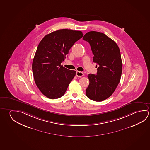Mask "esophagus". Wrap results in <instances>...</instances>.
<instances>
[{
  "label": "esophagus",
  "instance_id": "34e87169",
  "mask_svg": "<svg viewBox=\"0 0 150 150\" xmlns=\"http://www.w3.org/2000/svg\"><path fill=\"white\" fill-rule=\"evenodd\" d=\"M83 75H84V74H83V72H81V71H76V76H77V77H81L83 76Z\"/></svg>",
  "mask_w": 150,
  "mask_h": 150
}]
</instances>
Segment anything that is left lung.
<instances>
[{
    "label": "left lung",
    "instance_id": "8db88e82",
    "mask_svg": "<svg viewBox=\"0 0 150 150\" xmlns=\"http://www.w3.org/2000/svg\"><path fill=\"white\" fill-rule=\"evenodd\" d=\"M83 39L90 44L93 62L99 65L96 75H88L86 96L92 100L102 101L111 96L120 81L122 63L120 49L113 40L101 32H87Z\"/></svg>",
    "mask_w": 150,
    "mask_h": 150
}]
</instances>
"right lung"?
Returning <instances> with one entry per match:
<instances>
[{
	"mask_svg": "<svg viewBox=\"0 0 150 150\" xmlns=\"http://www.w3.org/2000/svg\"><path fill=\"white\" fill-rule=\"evenodd\" d=\"M83 32L61 29L46 35L40 41L32 62L35 83L44 96L52 99L63 96L76 71L61 65Z\"/></svg>",
	"mask_w": 150,
	"mask_h": 150,
	"instance_id": "1",
	"label": "right lung"
}]
</instances>
